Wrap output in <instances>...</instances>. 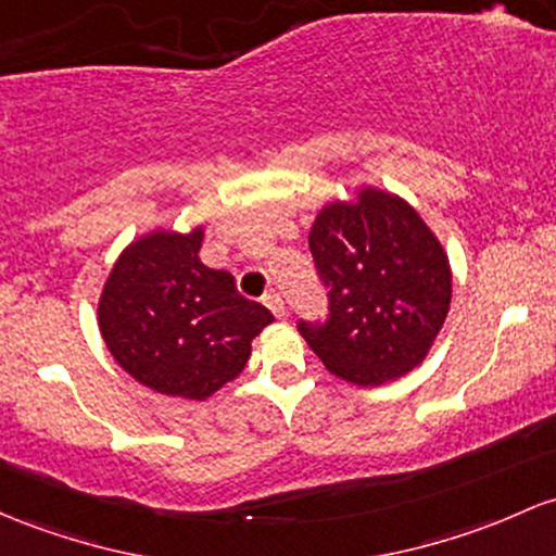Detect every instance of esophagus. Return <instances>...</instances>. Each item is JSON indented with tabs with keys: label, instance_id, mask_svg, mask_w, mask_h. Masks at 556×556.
<instances>
[{
	"label": "esophagus",
	"instance_id": "esophagus-1",
	"mask_svg": "<svg viewBox=\"0 0 556 556\" xmlns=\"http://www.w3.org/2000/svg\"><path fill=\"white\" fill-rule=\"evenodd\" d=\"M264 306L271 311L277 319H282V316H285V301H282V295H279V292H268V295H264Z\"/></svg>",
	"mask_w": 556,
	"mask_h": 556
}]
</instances>
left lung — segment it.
<instances>
[{
	"mask_svg": "<svg viewBox=\"0 0 556 556\" xmlns=\"http://www.w3.org/2000/svg\"><path fill=\"white\" fill-rule=\"evenodd\" d=\"M308 248L329 314L298 332L321 364L364 388L419 367L451 306L448 255L422 216L399 194L362 187L316 213Z\"/></svg>",
	"mask_w": 556,
	"mask_h": 556,
	"instance_id": "obj_1",
	"label": "left lung"
}]
</instances>
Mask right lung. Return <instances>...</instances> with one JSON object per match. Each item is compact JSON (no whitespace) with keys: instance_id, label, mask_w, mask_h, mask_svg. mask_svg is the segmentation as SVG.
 <instances>
[{"instance_id":"add662e5","label":"right lung","mask_w":556,"mask_h":556,"mask_svg":"<svg viewBox=\"0 0 556 556\" xmlns=\"http://www.w3.org/2000/svg\"><path fill=\"white\" fill-rule=\"evenodd\" d=\"M203 227L152 229L118 255L97 303L108 351L137 382L205 401L245 369L271 311L237 292L235 277L200 261Z\"/></svg>"}]
</instances>
